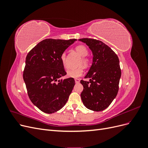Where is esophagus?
Returning a JSON list of instances; mask_svg holds the SVG:
<instances>
[{
  "label": "esophagus",
  "mask_w": 148,
  "mask_h": 148,
  "mask_svg": "<svg viewBox=\"0 0 148 148\" xmlns=\"http://www.w3.org/2000/svg\"><path fill=\"white\" fill-rule=\"evenodd\" d=\"M75 81L76 83H79V79L76 78V79H75Z\"/></svg>",
  "instance_id": "34e87169"
}]
</instances>
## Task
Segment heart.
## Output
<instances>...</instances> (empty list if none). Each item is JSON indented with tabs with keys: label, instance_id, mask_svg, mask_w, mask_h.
Listing matches in <instances>:
<instances>
[{
	"label": "heart",
	"instance_id": "obj_1",
	"mask_svg": "<svg viewBox=\"0 0 148 148\" xmlns=\"http://www.w3.org/2000/svg\"><path fill=\"white\" fill-rule=\"evenodd\" d=\"M75 51L78 53L79 55L82 57H83L82 60L79 62V65H83L84 66L87 67L89 65V60L87 58L85 57L88 54V51L87 48L83 45H79L75 47ZM60 60L62 65L65 69H68V64H67L66 58V53L64 52L60 56ZM83 73V68L82 66L77 67L76 69H73L69 70L67 71V76L70 78H78Z\"/></svg>",
	"mask_w": 148,
	"mask_h": 148
}]
</instances>
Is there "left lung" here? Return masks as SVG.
I'll return each mask as SVG.
<instances>
[{
    "mask_svg": "<svg viewBox=\"0 0 148 148\" xmlns=\"http://www.w3.org/2000/svg\"><path fill=\"white\" fill-rule=\"evenodd\" d=\"M91 49L92 64L84 78L81 80L83 90L81 97L84 106L93 111H102L109 106L119 89L121 69L119 59L111 48L99 40L79 39Z\"/></svg>",
    "mask_w": 148,
    "mask_h": 148,
    "instance_id": "1",
    "label": "left lung"
}]
</instances>
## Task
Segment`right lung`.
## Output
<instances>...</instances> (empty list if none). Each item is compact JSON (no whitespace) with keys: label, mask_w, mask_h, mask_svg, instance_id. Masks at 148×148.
<instances>
[{"label":"right lung","mask_w":148,"mask_h":148,"mask_svg":"<svg viewBox=\"0 0 148 148\" xmlns=\"http://www.w3.org/2000/svg\"><path fill=\"white\" fill-rule=\"evenodd\" d=\"M75 41L46 39L26 57L23 77L28 95L44 113L52 114L61 109L73 90L75 83L73 78L59 79L66 75L60 56Z\"/></svg>","instance_id":"add662e5"}]
</instances>
